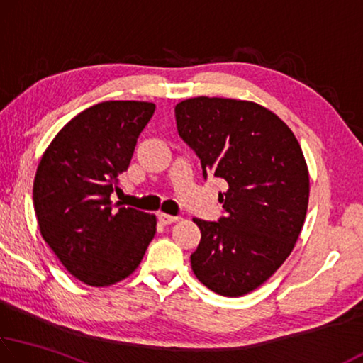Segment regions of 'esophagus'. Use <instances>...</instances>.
Wrapping results in <instances>:
<instances>
[{"label":"esophagus","mask_w":363,"mask_h":363,"mask_svg":"<svg viewBox=\"0 0 363 363\" xmlns=\"http://www.w3.org/2000/svg\"><path fill=\"white\" fill-rule=\"evenodd\" d=\"M157 219H159L160 224L169 225V224H174V222H177L178 217H175V216H170V214H165V213H160V214L157 216Z\"/></svg>","instance_id":"obj_1"}]
</instances>
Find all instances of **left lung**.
<instances>
[{"label":"left lung","instance_id":"1","mask_svg":"<svg viewBox=\"0 0 363 363\" xmlns=\"http://www.w3.org/2000/svg\"><path fill=\"white\" fill-rule=\"evenodd\" d=\"M175 118L203 177L228 186L219 220L193 219L201 242L191 269L213 292L242 297L274 274L302 232L310 196L302 147L276 113L248 100L186 99Z\"/></svg>","mask_w":363,"mask_h":363}]
</instances>
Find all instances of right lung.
Returning a JSON list of instances; mask_svg holds the SVG:
<instances>
[{"label": "right lung", "mask_w": 363, "mask_h": 363, "mask_svg": "<svg viewBox=\"0 0 363 363\" xmlns=\"http://www.w3.org/2000/svg\"><path fill=\"white\" fill-rule=\"evenodd\" d=\"M154 110L152 102L136 100L89 107L61 128L37 167L33 209L42 237L87 286L123 281L155 235L154 214L115 209L110 201Z\"/></svg>", "instance_id": "right-lung-1"}]
</instances>
